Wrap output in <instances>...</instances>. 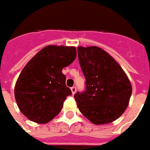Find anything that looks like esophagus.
<instances>
[{
	"label": "esophagus",
	"instance_id": "obj_1",
	"mask_svg": "<svg viewBox=\"0 0 150 150\" xmlns=\"http://www.w3.org/2000/svg\"><path fill=\"white\" fill-rule=\"evenodd\" d=\"M71 91H72V94H75V93H76V87H71Z\"/></svg>",
	"mask_w": 150,
	"mask_h": 150
}]
</instances>
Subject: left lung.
Wrapping results in <instances>:
<instances>
[{
  "mask_svg": "<svg viewBox=\"0 0 150 150\" xmlns=\"http://www.w3.org/2000/svg\"><path fill=\"white\" fill-rule=\"evenodd\" d=\"M77 52L86 79L84 91L74 95L79 110L95 125L112 122L129 105L131 83L115 59L102 49L79 46Z\"/></svg>",
  "mask_w": 150,
  "mask_h": 150,
  "instance_id": "left-lung-1",
  "label": "left lung"
}]
</instances>
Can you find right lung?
<instances>
[{"instance_id":"right-lung-1","label":"right lung","mask_w":150,"mask_h":150,"mask_svg":"<svg viewBox=\"0 0 150 150\" xmlns=\"http://www.w3.org/2000/svg\"><path fill=\"white\" fill-rule=\"evenodd\" d=\"M76 56L74 46L47 45L26 64L17 80L14 98L29 120L45 124L60 112L67 97L72 94L62 69Z\"/></svg>"}]
</instances>
